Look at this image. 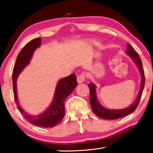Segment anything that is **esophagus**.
<instances>
[{"mask_svg": "<svg viewBox=\"0 0 153 153\" xmlns=\"http://www.w3.org/2000/svg\"><path fill=\"white\" fill-rule=\"evenodd\" d=\"M85 79H86V77H85V74L84 73L81 74L77 77V82L79 83V84H80V83L84 82L85 81Z\"/></svg>", "mask_w": 153, "mask_h": 153, "instance_id": "1", "label": "esophagus"}]
</instances>
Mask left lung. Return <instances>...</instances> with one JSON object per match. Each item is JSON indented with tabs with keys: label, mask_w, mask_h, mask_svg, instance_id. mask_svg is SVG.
I'll list each match as a JSON object with an SVG mask.
<instances>
[{
	"label": "left lung",
	"mask_w": 153,
	"mask_h": 153,
	"mask_svg": "<svg viewBox=\"0 0 153 153\" xmlns=\"http://www.w3.org/2000/svg\"><path fill=\"white\" fill-rule=\"evenodd\" d=\"M126 53L134 61V63L138 67L140 72L141 74V83H140V89L139 93L135 101L134 102L132 105H131L129 107L122 109H108L103 107L100 103L98 102L97 92L96 88L97 86L92 82L88 84V86L90 92V103L91 105L92 109L96 115L98 117H99L105 120H116V119L121 118L125 117L126 115H128L129 114L133 113L136 110V107H138L139 104L140 100L142 97V92H143L144 84H145V77H144V69L142 68V64L140 58L139 57L138 53L134 50L129 44H128V47H127Z\"/></svg>",
	"instance_id": "left-lung-1"
}]
</instances>
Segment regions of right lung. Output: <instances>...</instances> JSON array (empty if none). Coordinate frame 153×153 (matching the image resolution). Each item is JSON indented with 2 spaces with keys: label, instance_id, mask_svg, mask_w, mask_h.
<instances>
[{
  "label": "right lung",
  "instance_id": "add662e5",
  "mask_svg": "<svg viewBox=\"0 0 153 153\" xmlns=\"http://www.w3.org/2000/svg\"><path fill=\"white\" fill-rule=\"evenodd\" d=\"M41 45V38L33 39L25 45L18 55L13 71V86L15 101L17 108L24 118L30 123L43 128H53L63 120L65 115V100L74 91L77 82L76 75L65 77L57 82L53 101L49 107L38 115H32L22 108L19 104L17 91L18 76L27 65H29L33 54L36 48Z\"/></svg>",
  "mask_w": 153,
  "mask_h": 153
}]
</instances>
